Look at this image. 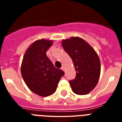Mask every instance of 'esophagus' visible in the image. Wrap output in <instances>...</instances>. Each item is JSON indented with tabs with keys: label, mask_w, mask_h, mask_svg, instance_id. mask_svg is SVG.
I'll use <instances>...</instances> for the list:
<instances>
[{
	"label": "esophagus",
	"mask_w": 122,
	"mask_h": 122,
	"mask_svg": "<svg viewBox=\"0 0 122 122\" xmlns=\"http://www.w3.org/2000/svg\"><path fill=\"white\" fill-rule=\"evenodd\" d=\"M61 70H63V71L65 70V67H64V66L61 67Z\"/></svg>",
	"instance_id": "1"
}]
</instances>
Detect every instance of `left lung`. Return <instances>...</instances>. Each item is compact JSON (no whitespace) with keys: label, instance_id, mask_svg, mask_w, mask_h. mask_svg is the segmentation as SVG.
<instances>
[{"label":"left lung","instance_id":"left-lung-1","mask_svg":"<svg viewBox=\"0 0 122 122\" xmlns=\"http://www.w3.org/2000/svg\"><path fill=\"white\" fill-rule=\"evenodd\" d=\"M62 46L73 62L76 76L70 80L71 90L78 95L89 94L96 86L101 73L99 57L83 39L71 37L63 40Z\"/></svg>","mask_w":122,"mask_h":122}]
</instances>
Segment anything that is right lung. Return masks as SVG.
<instances>
[{
  "mask_svg": "<svg viewBox=\"0 0 122 122\" xmlns=\"http://www.w3.org/2000/svg\"><path fill=\"white\" fill-rule=\"evenodd\" d=\"M53 42L45 39L35 41L26 50L21 66L24 81L33 92L42 97L51 96L65 72L56 68L46 55Z\"/></svg>",
  "mask_w": 122,
  "mask_h": 122,
  "instance_id": "add662e5",
  "label": "right lung"
}]
</instances>
